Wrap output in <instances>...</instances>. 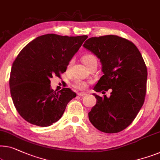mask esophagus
I'll return each instance as SVG.
<instances>
[{"mask_svg":"<svg viewBox=\"0 0 160 160\" xmlns=\"http://www.w3.org/2000/svg\"><path fill=\"white\" fill-rule=\"evenodd\" d=\"M78 95L80 97H84L85 95H87V94H86L85 92H79V93H78Z\"/></svg>","mask_w":160,"mask_h":160,"instance_id":"34e87169","label":"esophagus"}]
</instances>
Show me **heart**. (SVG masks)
I'll use <instances>...</instances> for the list:
<instances>
[{
	"label": "heart",
	"instance_id": "obj_1",
	"mask_svg": "<svg viewBox=\"0 0 160 160\" xmlns=\"http://www.w3.org/2000/svg\"><path fill=\"white\" fill-rule=\"evenodd\" d=\"M82 60H83V62H84V63L87 66V67H89L90 65H91L92 63H94V62H96L97 61V58L96 57L94 56V55H92V54H87V55H84V56L82 58ZM71 63V62H70L68 64V67L70 66V65ZM87 83L84 81L82 80H80V79H77L74 82H73V87H75L76 89H80V90H83L86 87H87Z\"/></svg>",
	"mask_w": 160,
	"mask_h": 160
}]
</instances>
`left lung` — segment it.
I'll return each instance as SVG.
<instances>
[{
  "label": "left lung",
  "mask_w": 160,
  "mask_h": 160,
  "mask_svg": "<svg viewBox=\"0 0 160 160\" xmlns=\"http://www.w3.org/2000/svg\"><path fill=\"white\" fill-rule=\"evenodd\" d=\"M83 46L94 53L102 64L104 75L94 87V91L112 89L110 97L93 94L97 103L89 112L90 122L104 133L124 130L144 102L147 69L142 55L132 42L116 35L91 38Z\"/></svg>",
  "instance_id": "obj_1"
}]
</instances>
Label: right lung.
I'll return each mask as SVG.
<instances>
[{
	"mask_svg": "<svg viewBox=\"0 0 160 160\" xmlns=\"http://www.w3.org/2000/svg\"><path fill=\"white\" fill-rule=\"evenodd\" d=\"M87 38L45 34L30 42L18 53L11 67L9 87L16 109L29 123L41 127L53 124L76 97L68 88L54 91L50 79L66 72Z\"/></svg>",
	"mask_w": 160,
	"mask_h": 160,
	"instance_id": "obj_1",
	"label": "right lung"
}]
</instances>
